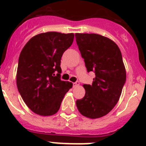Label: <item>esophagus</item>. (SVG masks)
<instances>
[{"label": "esophagus", "instance_id": "obj_1", "mask_svg": "<svg viewBox=\"0 0 146 146\" xmlns=\"http://www.w3.org/2000/svg\"><path fill=\"white\" fill-rule=\"evenodd\" d=\"M73 88H76V87L79 86V82H76L73 83Z\"/></svg>", "mask_w": 146, "mask_h": 146}]
</instances>
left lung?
I'll use <instances>...</instances> for the list:
<instances>
[{
    "label": "left lung",
    "instance_id": "8db88e82",
    "mask_svg": "<svg viewBox=\"0 0 146 146\" xmlns=\"http://www.w3.org/2000/svg\"><path fill=\"white\" fill-rule=\"evenodd\" d=\"M76 44L88 72L93 71L92 84H84L85 95L76 100L79 112L90 119L108 114L118 102L126 81L122 53L111 39L98 34L76 33Z\"/></svg>",
    "mask_w": 146,
    "mask_h": 146
}]
</instances>
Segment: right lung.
<instances>
[{
    "instance_id": "right-lung-1",
    "label": "right lung",
    "mask_w": 146,
    "mask_h": 146,
    "mask_svg": "<svg viewBox=\"0 0 146 146\" xmlns=\"http://www.w3.org/2000/svg\"><path fill=\"white\" fill-rule=\"evenodd\" d=\"M73 38V33L47 32L32 38L21 52L17 87L26 105L37 114H55L73 86L61 79L60 65L62 55Z\"/></svg>"
}]
</instances>
